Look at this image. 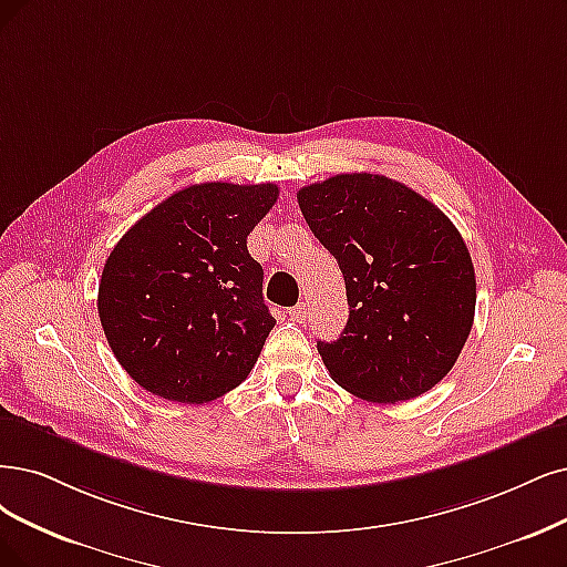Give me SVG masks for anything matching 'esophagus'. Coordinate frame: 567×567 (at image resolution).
Masks as SVG:
<instances>
[{
  "label": "esophagus",
  "mask_w": 567,
  "mask_h": 567,
  "mask_svg": "<svg viewBox=\"0 0 567 567\" xmlns=\"http://www.w3.org/2000/svg\"><path fill=\"white\" fill-rule=\"evenodd\" d=\"M306 316H308V306L306 303H299L295 308H289V318L295 322H306Z\"/></svg>",
  "instance_id": "obj_1"
}]
</instances>
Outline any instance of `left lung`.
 <instances>
[{
	"label": "left lung",
	"instance_id": "obj_1",
	"mask_svg": "<svg viewBox=\"0 0 567 567\" xmlns=\"http://www.w3.org/2000/svg\"><path fill=\"white\" fill-rule=\"evenodd\" d=\"M346 280L341 337L318 341L329 375L367 402L432 390L463 350L476 306L470 249L434 203L383 175H333L297 194Z\"/></svg>",
	"mask_w": 567,
	"mask_h": 567
}]
</instances>
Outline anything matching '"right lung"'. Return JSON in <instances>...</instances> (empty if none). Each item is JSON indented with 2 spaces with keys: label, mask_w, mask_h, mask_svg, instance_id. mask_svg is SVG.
Returning <instances> with one entry per match:
<instances>
[{
  "label": "right lung",
  "mask_w": 567,
  "mask_h": 567,
  "mask_svg": "<svg viewBox=\"0 0 567 567\" xmlns=\"http://www.w3.org/2000/svg\"><path fill=\"white\" fill-rule=\"evenodd\" d=\"M276 184L205 182L128 228L102 268L97 312L118 364L167 402L205 404L238 388L276 320L247 236Z\"/></svg>",
  "instance_id": "1"
}]
</instances>
